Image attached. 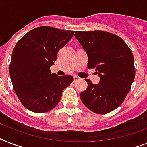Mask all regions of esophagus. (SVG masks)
I'll use <instances>...</instances> for the list:
<instances>
[{
  "mask_svg": "<svg viewBox=\"0 0 147 147\" xmlns=\"http://www.w3.org/2000/svg\"><path fill=\"white\" fill-rule=\"evenodd\" d=\"M80 79V77H79V76H74V82H76V81L79 80Z\"/></svg>",
  "mask_w": 147,
  "mask_h": 147,
  "instance_id": "esophagus-1",
  "label": "esophagus"
}]
</instances>
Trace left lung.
<instances>
[{
    "mask_svg": "<svg viewBox=\"0 0 147 147\" xmlns=\"http://www.w3.org/2000/svg\"><path fill=\"white\" fill-rule=\"evenodd\" d=\"M74 36L86 52L88 68H95L100 77L98 84L86 79L82 102L98 114L113 111L124 101L135 77L131 50L122 38L106 31H76Z\"/></svg>",
    "mask_w": 147,
    "mask_h": 147,
    "instance_id": "8db88e82",
    "label": "left lung"
}]
</instances>
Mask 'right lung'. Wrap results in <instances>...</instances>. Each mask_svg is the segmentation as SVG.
<instances>
[{"label":"right lung","instance_id":"add662e5","mask_svg":"<svg viewBox=\"0 0 147 147\" xmlns=\"http://www.w3.org/2000/svg\"><path fill=\"white\" fill-rule=\"evenodd\" d=\"M75 31L49 26L36 28L20 39L12 53L9 75L16 94L28 110L45 113L60 101L62 91L74 81L71 75L59 76L50 67L58 51Z\"/></svg>","mask_w":147,"mask_h":147}]
</instances>
